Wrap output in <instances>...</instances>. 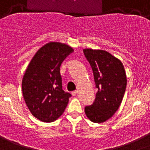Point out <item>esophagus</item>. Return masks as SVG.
<instances>
[{"label": "esophagus", "instance_id": "obj_1", "mask_svg": "<svg viewBox=\"0 0 150 150\" xmlns=\"http://www.w3.org/2000/svg\"><path fill=\"white\" fill-rule=\"evenodd\" d=\"M77 93H78V90H75V91L72 92V96H76Z\"/></svg>", "mask_w": 150, "mask_h": 150}]
</instances>
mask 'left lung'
Returning a JSON list of instances; mask_svg holds the SVG:
<instances>
[{
  "mask_svg": "<svg viewBox=\"0 0 150 150\" xmlns=\"http://www.w3.org/2000/svg\"><path fill=\"white\" fill-rule=\"evenodd\" d=\"M83 51L98 89L95 102L85 107V114L92 122H104L120 106L127 84L125 69L120 60L106 51L91 48Z\"/></svg>",
  "mask_w": 150,
  "mask_h": 150,
  "instance_id": "obj_1",
  "label": "left lung"
}]
</instances>
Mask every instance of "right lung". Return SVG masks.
Returning <instances> with one entry per match:
<instances>
[{
	"instance_id": "add662e5",
	"label": "right lung",
	"mask_w": 150,
	"mask_h": 150,
	"mask_svg": "<svg viewBox=\"0 0 150 150\" xmlns=\"http://www.w3.org/2000/svg\"><path fill=\"white\" fill-rule=\"evenodd\" d=\"M74 52L69 45L51 42L40 48L30 62L23 76L24 99L33 117L52 122L65 110L71 94L62 89L60 68Z\"/></svg>"
}]
</instances>
